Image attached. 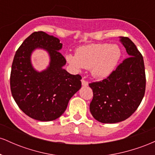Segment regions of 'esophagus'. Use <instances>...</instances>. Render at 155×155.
<instances>
[{"instance_id":"obj_1","label":"esophagus","mask_w":155,"mask_h":155,"mask_svg":"<svg viewBox=\"0 0 155 155\" xmlns=\"http://www.w3.org/2000/svg\"><path fill=\"white\" fill-rule=\"evenodd\" d=\"M88 81H87L86 80H84V79H81V84H82V86L87 87L88 85Z\"/></svg>"}]
</instances>
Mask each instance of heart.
<instances>
[{"label": "heart", "instance_id": "obj_1", "mask_svg": "<svg viewBox=\"0 0 155 155\" xmlns=\"http://www.w3.org/2000/svg\"><path fill=\"white\" fill-rule=\"evenodd\" d=\"M121 54L117 44H92L79 47L75 55L68 54L65 59L76 71L84 68L90 69L93 77L104 79L114 70Z\"/></svg>", "mask_w": 155, "mask_h": 155}]
</instances>
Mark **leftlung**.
I'll return each instance as SVG.
<instances>
[{
    "label": "left lung",
    "instance_id": "obj_1",
    "mask_svg": "<svg viewBox=\"0 0 155 155\" xmlns=\"http://www.w3.org/2000/svg\"><path fill=\"white\" fill-rule=\"evenodd\" d=\"M128 58L102 81L89 84L93 92L90 104L92 117L102 123L125 120L136 111L146 89L143 58L127 37H120Z\"/></svg>",
    "mask_w": 155,
    "mask_h": 155
}]
</instances>
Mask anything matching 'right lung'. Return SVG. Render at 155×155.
Returning a JSON list of instances; mask_svg holds the SVG:
<instances>
[{"label": "right lung", "mask_w": 155, "mask_h": 155, "mask_svg": "<svg viewBox=\"0 0 155 155\" xmlns=\"http://www.w3.org/2000/svg\"><path fill=\"white\" fill-rule=\"evenodd\" d=\"M63 44L53 35L34 32L16 51L12 63L10 86L19 108L34 120L48 122L59 118L71 97L81 87V76L63 69L66 63L60 52ZM36 48L47 51L51 62L39 72L32 67L31 54Z\"/></svg>", "instance_id": "add662e5"}]
</instances>
